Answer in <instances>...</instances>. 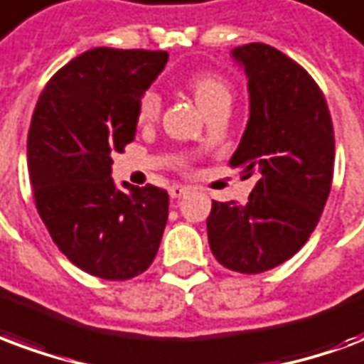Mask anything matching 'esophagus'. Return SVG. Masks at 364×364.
I'll list each match as a JSON object with an SVG mask.
<instances>
[{"label":"esophagus","mask_w":364,"mask_h":364,"mask_svg":"<svg viewBox=\"0 0 364 364\" xmlns=\"http://www.w3.org/2000/svg\"><path fill=\"white\" fill-rule=\"evenodd\" d=\"M189 193H191L189 187H181V185H173V187L169 189L171 198H183V196H187Z\"/></svg>","instance_id":"1"}]
</instances>
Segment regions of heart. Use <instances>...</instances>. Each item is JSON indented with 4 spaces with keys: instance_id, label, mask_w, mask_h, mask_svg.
I'll return each mask as SVG.
<instances>
[{
    "instance_id": "1",
    "label": "heart",
    "mask_w": 364,
    "mask_h": 364,
    "mask_svg": "<svg viewBox=\"0 0 364 364\" xmlns=\"http://www.w3.org/2000/svg\"><path fill=\"white\" fill-rule=\"evenodd\" d=\"M189 88L193 96H195L198 107L204 112V115L210 114L216 107L231 104L230 85L218 75H210V73L196 75L189 80ZM160 106L161 100L158 92H154V90L144 92V96L139 102V119L144 121V123L152 121L156 115L160 114Z\"/></svg>"
}]
</instances>
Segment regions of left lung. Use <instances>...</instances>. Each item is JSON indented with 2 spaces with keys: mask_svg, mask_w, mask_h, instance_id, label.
<instances>
[{
  "mask_svg": "<svg viewBox=\"0 0 364 364\" xmlns=\"http://www.w3.org/2000/svg\"><path fill=\"white\" fill-rule=\"evenodd\" d=\"M231 58L249 79L250 114L230 164L257 185L247 204L212 200L206 230L220 264L260 274L289 260L318 223L332 187V115L314 79L276 48L252 42Z\"/></svg>",
  "mask_w": 364,
  "mask_h": 364,
  "instance_id": "obj_1",
  "label": "left lung"
}]
</instances>
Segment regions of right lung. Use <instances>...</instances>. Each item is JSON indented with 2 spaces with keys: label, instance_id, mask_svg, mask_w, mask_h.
Returning a JSON list of instances; mask_svg holds the SVG:
<instances>
[{
  "label": "right lung",
  "instance_id": "add662e5",
  "mask_svg": "<svg viewBox=\"0 0 364 364\" xmlns=\"http://www.w3.org/2000/svg\"><path fill=\"white\" fill-rule=\"evenodd\" d=\"M168 52L94 48L53 75L32 114L26 154L34 203L53 243L80 270L129 279L152 264L169 196L115 187L112 164L134 141L139 102Z\"/></svg>",
  "mask_w": 364,
  "mask_h": 364
}]
</instances>
